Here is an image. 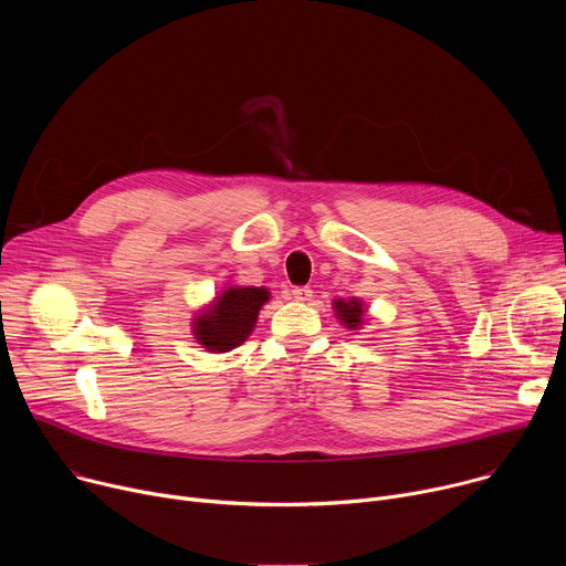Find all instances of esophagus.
Listing matches in <instances>:
<instances>
[{
  "mask_svg": "<svg viewBox=\"0 0 566 566\" xmlns=\"http://www.w3.org/2000/svg\"><path fill=\"white\" fill-rule=\"evenodd\" d=\"M291 295H293L295 300H300V302H308V300L313 297V291H311L308 286H295V289L291 291Z\"/></svg>",
  "mask_w": 566,
  "mask_h": 566,
  "instance_id": "34e87169",
  "label": "esophagus"
}]
</instances>
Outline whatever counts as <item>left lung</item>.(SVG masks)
Segmentation results:
<instances>
[{
	"instance_id": "8db88e82",
	"label": "left lung",
	"mask_w": 566,
	"mask_h": 566,
	"mask_svg": "<svg viewBox=\"0 0 566 566\" xmlns=\"http://www.w3.org/2000/svg\"><path fill=\"white\" fill-rule=\"evenodd\" d=\"M336 308H338L340 319H345L347 327L360 325V313H363L360 302H356V300L354 302H336Z\"/></svg>"
}]
</instances>
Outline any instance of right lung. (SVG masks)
<instances>
[{
	"instance_id": "add662e5",
	"label": "right lung",
	"mask_w": 566,
	"mask_h": 566,
	"mask_svg": "<svg viewBox=\"0 0 566 566\" xmlns=\"http://www.w3.org/2000/svg\"><path fill=\"white\" fill-rule=\"evenodd\" d=\"M269 300L266 289H228L210 306V313L195 322V334L210 352H228L244 343L253 327L262 304Z\"/></svg>"
}]
</instances>
